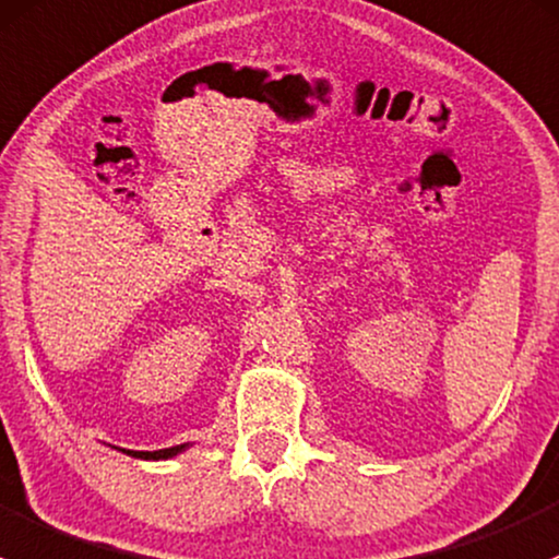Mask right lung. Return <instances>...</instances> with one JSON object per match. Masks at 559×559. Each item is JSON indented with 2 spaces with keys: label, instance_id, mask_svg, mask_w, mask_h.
I'll use <instances>...</instances> for the list:
<instances>
[{
  "label": "right lung",
  "instance_id": "add662e5",
  "mask_svg": "<svg viewBox=\"0 0 559 559\" xmlns=\"http://www.w3.org/2000/svg\"><path fill=\"white\" fill-rule=\"evenodd\" d=\"M182 450H186V444L169 447V450H158V452H134V450H123V452L131 454V457H142V460H166V457H175V454Z\"/></svg>",
  "mask_w": 559,
  "mask_h": 559
}]
</instances>
